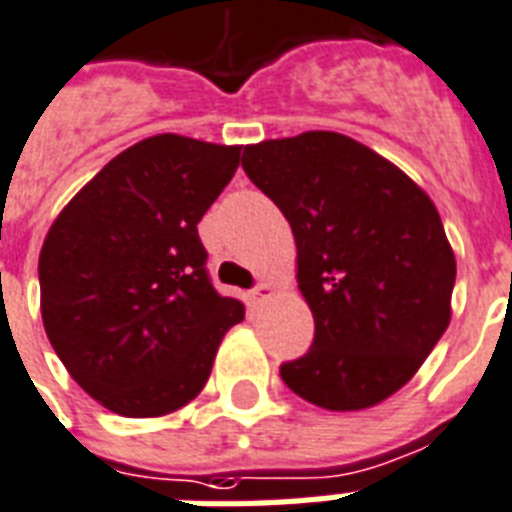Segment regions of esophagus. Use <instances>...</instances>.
Here are the masks:
<instances>
[{
	"label": "esophagus",
	"instance_id": "34e87169",
	"mask_svg": "<svg viewBox=\"0 0 512 512\" xmlns=\"http://www.w3.org/2000/svg\"><path fill=\"white\" fill-rule=\"evenodd\" d=\"M268 295H271V287H268V284H257V287H252V292H249L252 303H260V300H265Z\"/></svg>",
	"mask_w": 512,
	"mask_h": 512
}]
</instances>
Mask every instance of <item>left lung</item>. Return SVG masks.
Masks as SVG:
<instances>
[{
  "label": "left lung",
  "mask_w": 512,
  "mask_h": 512,
  "mask_svg": "<svg viewBox=\"0 0 512 512\" xmlns=\"http://www.w3.org/2000/svg\"><path fill=\"white\" fill-rule=\"evenodd\" d=\"M247 177L295 233L311 348L281 364L297 396L366 409L412 380L449 327L457 265L428 193L372 148L303 132L244 148Z\"/></svg>",
  "instance_id": "left-lung-1"
}]
</instances>
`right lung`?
I'll use <instances>...</instances> for the list:
<instances>
[{
  "instance_id": "1",
  "label": "right lung",
  "mask_w": 512,
  "mask_h": 512,
  "mask_svg": "<svg viewBox=\"0 0 512 512\" xmlns=\"http://www.w3.org/2000/svg\"><path fill=\"white\" fill-rule=\"evenodd\" d=\"M239 151L183 135L140 140L68 201L44 239V332L111 412L159 417L188 404L244 319V305L209 279L196 231Z\"/></svg>"
}]
</instances>
